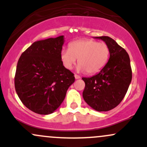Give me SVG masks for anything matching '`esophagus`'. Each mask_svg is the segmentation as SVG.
Returning <instances> with one entry per match:
<instances>
[{
  "label": "esophagus",
  "instance_id": "34e87169",
  "mask_svg": "<svg viewBox=\"0 0 147 147\" xmlns=\"http://www.w3.org/2000/svg\"><path fill=\"white\" fill-rule=\"evenodd\" d=\"M75 78L76 79H80L81 77H80V76H79V75H75Z\"/></svg>",
  "mask_w": 147,
  "mask_h": 147
}]
</instances>
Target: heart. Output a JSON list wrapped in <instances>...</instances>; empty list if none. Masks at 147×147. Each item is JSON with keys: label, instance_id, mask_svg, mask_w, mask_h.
I'll list each match as a JSON object with an SVG mask.
<instances>
[{"label": "heart", "instance_id": "1", "mask_svg": "<svg viewBox=\"0 0 147 147\" xmlns=\"http://www.w3.org/2000/svg\"><path fill=\"white\" fill-rule=\"evenodd\" d=\"M110 48L104 42L92 39H79L72 41L68 49L62 50L60 58L65 68L70 70L78 59V71L95 74L100 71L107 63Z\"/></svg>", "mask_w": 147, "mask_h": 147}]
</instances>
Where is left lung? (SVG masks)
I'll return each mask as SVG.
<instances>
[{"instance_id":"obj_1","label":"left lung","mask_w":147,"mask_h":147,"mask_svg":"<svg viewBox=\"0 0 147 147\" xmlns=\"http://www.w3.org/2000/svg\"><path fill=\"white\" fill-rule=\"evenodd\" d=\"M95 38L109 45L110 57L97 75L82 78L85 82L83 97L95 111H108L124 99L132 79V70L129 55L115 40L109 36Z\"/></svg>"}]
</instances>
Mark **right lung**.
Here are the masks:
<instances>
[{
  "label": "right lung",
  "mask_w": 147,
  "mask_h": 147,
  "mask_svg": "<svg viewBox=\"0 0 147 147\" xmlns=\"http://www.w3.org/2000/svg\"><path fill=\"white\" fill-rule=\"evenodd\" d=\"M64 41L63 36L37 41L18 59L16 92L22 103L36 113L49 115L56 111L75 82L74 74L60 58Z\"/></svg>",
  "instance_id": "1"
}]
</instances>
